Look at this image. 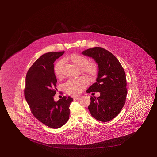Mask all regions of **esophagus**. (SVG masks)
Segmentation results:
<instances>
[{
  "label": "esophagus",
  "mask_w": 157,
  "mask_h": 157,
  "mask_svg": "<svg viewBox=\"0 0 157 157\" xmlns=\"http://www.w3.org/2000/svg\"><path fill=\"white\" fill-rule=\"evenodd\" d=\"M81 99V97H76L74 98V100H80Z\"/></svg>",
  "instance_id": "34e87169"
}]
</instances>
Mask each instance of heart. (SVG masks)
Here are the masks:
<instances>
[{
  "label": "heart",
  "mask_w": 157,
  "mask_h": 157,
  "mask_svg": "<svg viewBox=\"0 0 157 157\" xmlns=\"http://www.w3.org/2000/svg\"><path fill=\"white\" fill-rule=\"evenodd\" d=\"M64 60L67 61L76 67L80 68L82 74L90 77H94L98 72V65L95 62H87L86 57L78 54H72L66 57ZM62 62H58L54 67L55 75L58 78L62 77ZM89 83L86 77H81L77 79L68 80L64 85V89L71 95H77L82 92Z\"/></svg>",
  "instance_id": "heart-1"
}]
</instances>
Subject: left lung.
<instances>
[{"label": "left lung", "mask_w": 157, "mask_h": 157, "mask_svg": "<svg viewBox=\"0 0 157 157\" xmlns=\"http://www.w3.org/2000/svg\"><path fill=\"white\" fill-rule=\"evenodd\" d=\"M91 57L98 64L97 82L86 92H99L100 96L90 98L88 107L90 114L97 120L107 122L120 113L127 95L126 78L124 68L117 58L109 51L94 47L82 52Z\"/></svg>", "instance_id": "1"}]
</instances>
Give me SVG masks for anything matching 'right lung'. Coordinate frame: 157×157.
Here are the masks:
<instances>
[{
  "label": "right lung",
  "instance_id": "right-lung-1",
  "mask_svg": "<svg viewBox=\"0 0 157 157\" xmlns=\"http://www.w3.org/2000/svg\"><path fill=\"white\" fill-rule=\"evenodd\" d=\"M64 52H49L40 56L30 67L26 76L25 97L33 116L52 128L67 122L73 98L64 96L55 101L57 80L54 74V61Z\"/></svg>",
  "mask_w": 157,
  "mask_h": 157
}]
</instances>
